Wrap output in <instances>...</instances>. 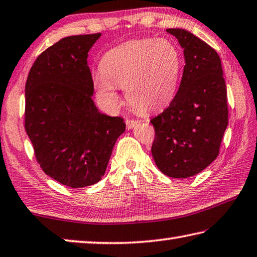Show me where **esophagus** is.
<instances>
[{
	"instance_id": "obj_1",
	"label": "esophagus",
	"mask_w": 257,
	"mask_h": 257,
	"mask_svg": "<svg viewBox=\"0 0 257 257\" xmlns=\"http://www.w3.org/2000/svg\"><path fill=\"white\" fill-rule=\"evenodd\" d=\"M137 123H138V121H136V120H133V119L125 120V124H127L128 129H133Z\"/></svg>"
}]
</instances>
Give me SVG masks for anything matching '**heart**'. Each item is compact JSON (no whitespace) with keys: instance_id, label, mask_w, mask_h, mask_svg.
<instances>
[{"instance_id":"b5f03b06","label":"heart","mask_w":257,"mask_h":257,"mask_svg":"<svg viewBox=\"0 0 257 257\" xmlns=\"http://www.w3.org/2000/svg\"><path fill=\"white\" fill-rule=\"evenodd\" d=\"M181 69V54L170 40H134L103 56L94 85L110 104L118 101L114 86L123 87L129 103L141 112H148L172 101L179 87Z\"/></svg>"}]
</instances>
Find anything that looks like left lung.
<instances>
[{
  "label": "left lung",
  "instance_id": "1",
  "mask_svg": "<svg viewBox=\"0 0 257 257\" xmlns=\"http://www.w3.org/2000/svg\"><path fill=\"white\" fill-rule=\"evenodd\" d=\"M183 48L185 66L174 99L151 120L158 169L173 179L203 171L216 160L228 124L227 90L217 51L184 29H167Z\"/></svg>",
  "mask_w": 257,
  "mask_h": 257
}]
</instances>
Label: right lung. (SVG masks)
Instances as JSON below:
<instances>
[{
  "instance_id": "right-lung-1",
  "label": "right lung",
  "mask_w": 257,
  "mask_h": 257,
  "mask_svg": "<svg viewBox=\"0 0 257 257\" xmlns=\"http://www.w3.org/2000/svg\"><path fill=\"white\" fill-rule=\"evenodd\" d=\"M101 34L60 39L38 56L26 83L25 127L46 174L69 188H84L104 175L116 139L125 130L120 116L101 113L88 51Z\"/></svg>"
}]
</instances>
